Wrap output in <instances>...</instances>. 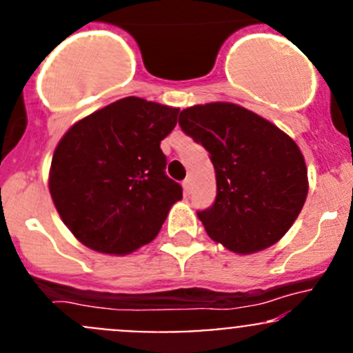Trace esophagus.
<instances>
[{"label":"esophagus","mask_w":353,"mask_h":353,"mask_svg":"<svg viewBox=\"0 0 353 353\" xmlns=\"http://www.w3.org/2000/svg\"><path fill=\"white\" fill-rule=\"evenodd\" d=\"M183 188H184V194H186V196H190V194H191V179L184 181Z\"/></svg>","instance_id":"obj_1"}]
</instances>
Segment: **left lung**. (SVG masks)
I'll return each instance as SVG.
<instances>
[{
  "label": "left lung",
  "mask_w": 353,
  "mask_h": 353,
  "mask_svg": "<svg viewBox=\"0 0 353 353\" xmlns=\"http://www.w3.org/2000/svg\"><path fill=\"white\" fill-rule=\"evenodd\" d=\"M179 126L208 150L216 198L198 212L210 239L236 254L279 243L309 191L304 155L280 128L232 102L181 110Z\"/></svg>",
  "instance_id": "left-lung-1"
}]
</instances>
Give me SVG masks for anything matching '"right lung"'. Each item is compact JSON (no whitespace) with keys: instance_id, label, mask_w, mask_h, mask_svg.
<instances>
[{"instance_id":"add662e5","label":"right lung","mask_w":353,"mask_h":353,"mask_svg":"<svg viewBox=\"0 0 353 353\" xmlns=\"http://www.w3.org/2000/svg\"><path fill=\"white\" fill-rule=\"evenodd\" d=\"M179 109L124 97L77 121L59 140L49 193L87 248L123 256L152 243L183 188L165 176L160 141Z\"/></svg>"}]
</instances>
